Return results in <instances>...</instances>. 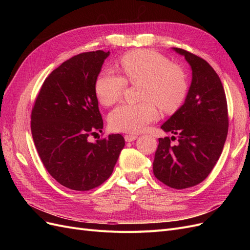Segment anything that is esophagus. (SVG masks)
Segmentation results:
<instances>
[{
  "instance_id": "1",
  "label": "esophagus",
  "mask_w": 250,
  "mask_h": 250,
  "mask_svg": "<svg viewBox=\"0 0 250 250\" xmlns=\"http://www.w3.org/2000/svg\"><path fill=\"white\" fill-rule=\"evenodd\" d=\"M124 139H125L126 142H132V141L138 139V135H135V134H126L125 137H124Z\"/></svg>"
}]
</instances>
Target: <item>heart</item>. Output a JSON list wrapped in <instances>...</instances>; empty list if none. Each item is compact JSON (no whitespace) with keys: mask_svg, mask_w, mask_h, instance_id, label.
<instances>
[{"mask_svg":"<svg viewBox=\"0 0 250 250\" xmlns=\"http://www.w3.org/2000/svg\"><path fill=\"white\" fill-rule=\"evenodd\" d=\"M124 77L104 71L95 81V94L104 106L118 102L127 86L143 85L139 104H121L108 116L110 127L116 131L135 133L145 129L158 118L156 105L165 112L176 111L186 100L188 84L185 72L170 60L152 50H135L125 54L120 62Z\"/></svg>","mask_w":250,"mask_h":250,"instance_id":"b5f03b06","label":"heart"}]
</instances>
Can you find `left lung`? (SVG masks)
<instances>
[{"label":"left lung","instance_id":"1","mask_svg":"<svg viewBox=\"0 0 250 250\" xmlns=\"http://www.w3.org/2000/svg\"><path fill=\"white\" fill-rule=\"evenodd\" d=\"M192 69V82L185 103L162 125L174 135L158 139L153 173L173 188L200 184L221 155L229 131L228 102L220 78L206 60L179 48ZM177 138L176 146L170 140Z\"/></svg>","mask_w":250,"mask_h":250}]
</instances>
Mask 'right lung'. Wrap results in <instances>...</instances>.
Returning a JSON list of instances; mask_svg holds the SVG:
<instances>
[{
	"label": "right lung",
	"mask_w": 250,
	"mask_h": 250,
	"mask_svg": "<svg viewBox=\"0 0 250 250\" xmlns=\"http://www.w3.org/2000/svg\"><path fill=\"white\" fill-rule=\"evenodd\" d=\"M109 51L81 53L62 62L44 80L31 113L37 152L50 175L75 191L99 187L113 171L125 146L121 134L89 142L102 131L95 81Z\"/></svg>",
	"instance_id": "add662e5"
}]
</instances>
